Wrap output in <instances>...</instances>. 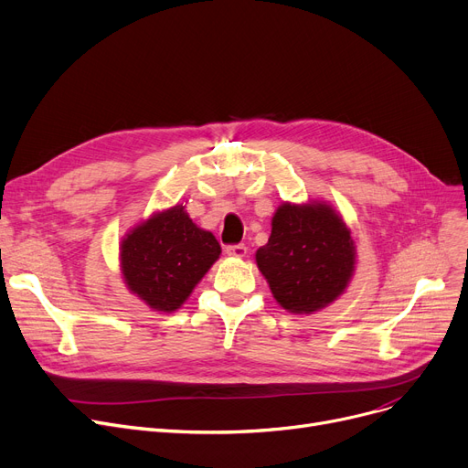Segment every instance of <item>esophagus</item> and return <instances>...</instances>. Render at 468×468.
Masks as SVG:
<instances>
[{
	"instance_id": "1",
	"label": "esophagus",
	"mask_w": 468,
	"mask_h": 468,
	"mask_svg": "<svg viewBox=\"0 0 468 468\" xmlns=\"http://www.w3.org/2000/svg\"><path fill=\"white\" fill-rule=\"evenodd\" d=\"M247 252H249V249L244 247V244H231V247H226V254L231 258H237V260L247 258Z\"/></svg>"
}]
</instances>
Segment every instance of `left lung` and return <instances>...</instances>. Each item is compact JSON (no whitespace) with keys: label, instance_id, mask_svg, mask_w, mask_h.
<instances>
[{"label":"left lung","instance_id":"8db88e82","mask_svg":"<svg viewBox=\"0 0 468 468\" xmlns=\"http://www.w3.org/2000/svg\"><path fill=\"white\" fill-rule=\"evenodd\" d=\"M256 263L277 303L293 314H313L347 290L356 247L341 214L326 201L282 203Z\"/></svg>","mask_w":468,"mask_h":468}]
</instances>
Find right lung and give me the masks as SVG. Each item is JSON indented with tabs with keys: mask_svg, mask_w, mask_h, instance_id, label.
Here are the masks:
<instances>
[{
	"mask_svg": "<svg viewBox=\"0 0 468 468\" xmlns=\"http://www.w3.org/2000/svg\"><path fill=\"white\" fill-rule=\"evenodd\" d=\"M221 249L201 229L184 205L154 212L125 233L119 267L131 293L159 313L180 309L201 282Z\"/></svg>",
	"mask_w": 468,
	"mask_h": 468,
	"instance_id": "add662e5",
	"label": "right lung"
}]
</instances>
